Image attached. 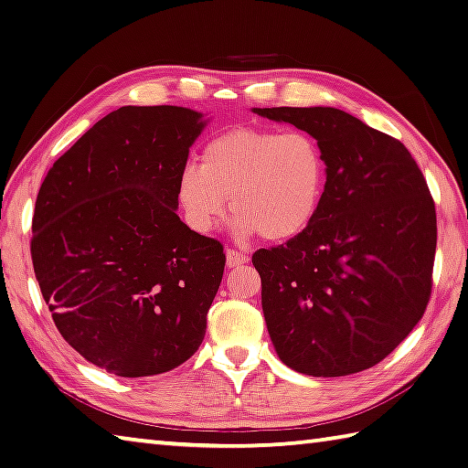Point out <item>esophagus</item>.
Segmentation results:
<instances>
[{
	"label": "esophagus",
	"instance_id": "esophagus-1",
	"mask_svg": "<svg viewBox=\"0 0 468 468\" xmlns=\"http://www.w3.org/2000/svg\"><path fill=\"white\" fill-rule=\"evenodd\" d=\"M226 261H228V266H230V269H234V266L246 264L248 261H250V256L240 252V250H236V248H228V250H226Z\"/></svg>",
	"mask_w": 468,
	"mask_h": 468
}]
</instances>
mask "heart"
Instances as JSON below:
<instances>
[{"label":"heart","mask_w":468,"mask_h":468,"mask_svg":"<svg viewBox=\"0 0 468 468\" xmlns=\"http://www.w3.org/2000/svg\"><path fill=\"white\" fill-rule=\"evenodd\" d=\"M325 179V155L309 133L236 127L206 143L199 167L179 171L177 197L199 232L224 222L230 197L238 230L279 242L313 224Z\"/></svg>","instance_id":"heart-1"}]
</instances>
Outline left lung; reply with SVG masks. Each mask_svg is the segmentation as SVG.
<instances>
[{
    "instance_id": "1",
    "label": "left lung",
    "mask_w": 468,
    "mask_h": 468,
    "mask_svg": "<svg viewBox=\"0 0 468 468\" xmlns=\"http://www.w3.org/2000/svg\"><path fill=\"white\" fill-rule=\"evenodd\" d=\"M254 112L307 131L327 164L313 224L252 254L276 354L314 378L374 367L410 335L432 294L436 207L422 171L404 143L339 109Z\"/></svg>"
}]
</instances>
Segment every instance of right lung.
Masks as SVG:
<instances>
[{"mask_svg": "<svg viewBox=\"0 0 468 468\" xmlns=\"http://www.w3.org/2000/svg\"><path fill=\"white\" fill-rule=\"evenodd\" d=\"M202 127L184 107H121L56 159L37 192L30 252L42 297L66 343L109 374H164L204 341L224 246L176 214Z\"/></svg>", "mask_w": 468, "mask_h": 468, "instance_id": "right-lung-1", "label": "right lung"}]
</instances>
